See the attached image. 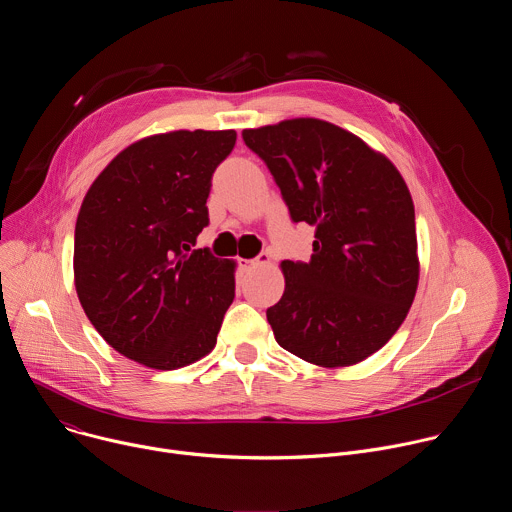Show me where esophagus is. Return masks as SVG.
Listing matches in <instances>:
<instances>
[{
  "label": "esophagus",
  "instance_id": "obj_1",
  "mask_svg": "<svg viewBox=\"0 0 512 512\" xmlns=\"http://www.w3.org/2000/svg\"><path fill=\"white\" fill-rule=\"evenodd\" d=\"M269 263H271V257L267 253H261L255 259H241L243 269H253V267H261V265H269Z\"/></svg>",
  "mask_w": 512,
  "mask_h": 512
}]
</instances>
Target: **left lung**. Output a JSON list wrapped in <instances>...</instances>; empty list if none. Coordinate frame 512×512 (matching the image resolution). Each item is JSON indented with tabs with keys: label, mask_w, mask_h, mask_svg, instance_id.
Here are the masks:
<instances>
[{
	"label": "left lung",
	"mask_w": 512,
	"mask_h": 512,
	"mask_svg": "<svg viewBox=\"0 0 512 512\" xmlns=\"http://www.w3.org/2000/svg\"><path fill=\"white\" fill-rule=\"evenodd\" d=\"M294 223L316 229L308 263L281 261L285 289L267 310L275 340L324 369L383 348L415 300L419 257L411 192L381 152L314 117L243 129Z\"/></svg>",
	"instance_id": "8db88e82"
}]
</instances>
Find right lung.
Masks as SVG:
<instances>
[{
    "label": "right lung",
    "mask_w": 512,
    "mask_h": 512,
    "mask_svg": "<svg viewBox=\"0 0 512 512\" xmlns=\"http://www.w3.org/2000/svg\"><path fill=\"white\" fill-rule=\"evenodd\" d=\"M237 131L178 129L133 141L87 190L75 227V287L95 330L158 371L206 356L235 300L237 263L190 251L208 225L210 178Z\"/></svg>",
    "instance_id": "add662e5"
}]
</instances>
